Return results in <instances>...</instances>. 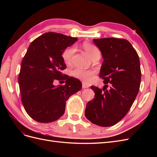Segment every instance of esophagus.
<instances>
[{
    "label": "esophagus",
    "instance_id": "34e87169",
    "mask_svg": "<svg viewBox=\"0 0 157 157\" xmlns=\"http://www.w3.org/2000/svg\"><path fill=\"white\" fill-rule=\"evenodd\" d=\"M88 87H89V86H88V85H86V84H84V83H82V88H83V89L88 88Z\"/></svg>",
    "mask_w": 157,
    "mask_h": 157
}]
</instances>
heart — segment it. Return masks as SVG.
I'll use <instances>...</instances> for the list:
<instances>
[{
    "instance_id": "obj_1",
    "label": "heart",
    "mask_w": 157,
    "mask_h": 157,
    "mask_svg": "<svg viewBox=\"0 0 157 157\" xmlns=\"http://www.w3.org/2000/svg\"><path fill=\"white\" fill-rule=\"evenodd\" d=\"M82 47L91 58L98 54H100V52H99V50L97 47L92 44L88 43V42H84L82 44ZM75 52V47L73 46L67 47L63 51L62 54V58L66 64H69L71 63ZM92 74L93 72L92 71L84 70L80 68H77L72 71V75L74 77L82 80L84 82H87L89 81L90 78L92 75Z\"/></svg>"
}]
</instances>
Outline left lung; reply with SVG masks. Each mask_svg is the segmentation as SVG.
I'll return each instance as SVG.
<instances>
[{
  "instance_id": "8db88e82",
  "label": "left lung",
  "mask_w": 157,
  "mask_h": 157,
  "mask_svg": "<svg viewBox=\"0 0 157 157\" xmlns=\"http://www.w3.org/2000/svg\"><path fill=\"white\" fill-rule=\"evenodd\" d=\"M93 41L103 58L99 76L104 79L105 86L103 90L91 86L95 98L88 102L85 117L98 126L109 127L124 117L138 94L141 83L140 59L127 40L105 38Z\"/></svg>"
}]
</instances>
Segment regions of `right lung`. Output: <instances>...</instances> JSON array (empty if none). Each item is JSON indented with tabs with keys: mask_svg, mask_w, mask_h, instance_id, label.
Listing matches in <instances>:
<instances>
[{
	"mask_svg": "<svg viewBox=\"0 0 157 157\" xmlns=\"http://www.w3.org/2000/svg\"><path fill=\"white\" fill-rule=\"evenodd\" d=\"M77 41V38L59 33H44L33 40L21 64L18 77L21 101L33 120L48 123L62 116L66 101L82 88L77 78L70 77L65 86L54 85L63 80L61 70L66 68L63 51Z\"/></svg>",
	"mask_w": 157,
	"mask_h": 157,
	"instance_id": "1",
	"label": "right lung"
}]
</instances>
